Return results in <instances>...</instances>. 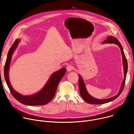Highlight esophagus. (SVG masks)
I'll use <instances>...</instances> for the list:
<instances>
[{"instance_id":"obj_1","label":"esophagus","mask_w":134,"mask_h":134,"mask_svg":"<svg viewBox=\"0 0 134 134\" xmlns=\"http://www.w3.org/2000/svg\"><path fill=\"white\" fill-rule=\"evenodd\" d=\"M66 68H67V70L68 71H71V70H72L74 69V67L71 65H68L67 66Z\"/></svg>"}]
</instances>
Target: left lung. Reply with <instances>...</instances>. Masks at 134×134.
<instances>
[{
  "mask_svg": "<svg viewBox=\"0 0 134 134\" xmlns=\"http://www.w3.org/2000/svg\"><path fill=\"white\" fill-rule=\"evenodd\" d=\"M102 43H113V44H116L118 45L119 48H120L121 54H122V63H123V67H124V80L122 81L120 89L119 90V93L115 95L114 97H113L112 98L105 99H98L92 97V96L88 94V93L87 91V90L86 88L85 84L84 82V81L82 77V76L79 74V90H80V93L81 95L82 98L83 99L84 101H85L86 102L90 103V104H102L104 103H106L109 102H111L114 99H117L121 92L123 91V89L124 88V86L125 84V81H126V75L127 72V70H128V63H127V59L125 57L124 50L122 48V46L121 45V43L119 42V41L116 39V37H114V36H108L107 37V39Z\"/></svg>",
  "mask_w": 134,
  "mask_h": 134,
  "instance_id": "obj_1",
  "label": "left lung"
}]
</instances>
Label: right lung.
<instances>
[{"label": "right lung", "mask_w": 134, "mask_h": 134, "mask_svg": "<svg viewBox=\"0 0 134 134\" xmlns=\"http://www.w3.org/2000/svg\"><path fill=\"white\" fill-rule=\"evenodd\" d=\"M20 40L17 39L10 47L4 67V76L7 85L14 98L20 103L28 105H40L48 103L54 97L57 86L66 73V69L63 68L51 74L44 87L37 93L31 95H23L17 92L12 86L8 76L12 56Z\"/></svg>", "instance_id": "right-lung-1"}]
</instances>
